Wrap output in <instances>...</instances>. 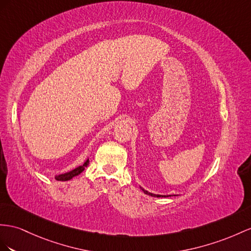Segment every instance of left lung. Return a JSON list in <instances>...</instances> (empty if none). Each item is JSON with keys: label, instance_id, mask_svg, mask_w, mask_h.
Returning a JSON list of instances; mask_svg holds the SVG:
<instances>
[{"label": "left lung", "instance_id": "8db88e82", "mask_svg": "<svg viewBox=\"0 0 251 251\" xmlns=\"http://www.w3.org/2000/svg\"><path fill=\"white\" fill-rule=\"evenodd\" d=\"M142 191L145 193V194H147V195H151V196H153V197H166V196H164V195H156V194H152V193L147 192V191H145L144 189H142Z\"/></svg>", "mask_w": 251, "mask_h": 251}]
</instances>
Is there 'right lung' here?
Segmentation results:
<instances>
[{
  "label": "right lung",
  "instance_id": "obj_1",
  "mask_svg": "<svg viewBox=\"0 0 251 251\" xmlns=\"http://www.w3.org/2000/svg\"><path fill=\"white\" fill-rule=\"evenodd\" d=\"M88 164H89V160H87V161H86L85 163H83L82 165L78 166V168H76V169L73 170V171H71V172H69V173H66V174H61V175H59V176H56L55 179H56V180H59V181H67V180H70V179H72L73 177H75V176H77V175H79L80 173H81L83 170H85V168H87Z\"/></svg>",
  "mask_w": 251,
  "mask_h": 251
}]
</instances>
